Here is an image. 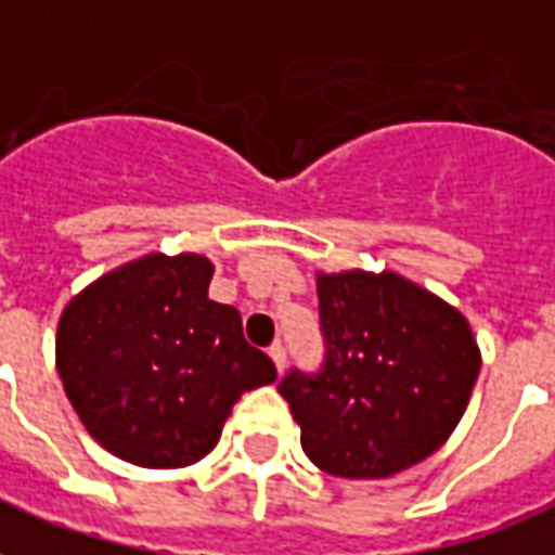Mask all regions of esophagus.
I'll use <instances>...</instances> for the list:
<instances>
[{
  "label": "esophagus",
  "mask_w": 555,
  "mask_h": 555,
  "mask_svg": "<svg viewBox=\"0 0 555 555\" xmlns=\"http://www.w3.org/2000/svg\"><path fill=\"white\" fill-rule=\"evenodd\" d=\"M270 358H273V363H276V370H279V372H285V366H287L285 346H282V344H273V346H270Z\"/></svg>",
  "instance_id": "1"
}]
</instances>
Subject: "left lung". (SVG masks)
I'll list each match as a JSON object with an SVG mask.
<instances>
[{
    "label": "left lung",
    "instance_id": "1",
    "mask_svg": "<svg viewBox=\"0 0 555 555\" xmlns=\"http://www.w3.org/2000/svg\"><path fill=\"white\" fill-rule=\"evenodd\" d=\"M325 363L279 392L308 460L334 477L380 480L422 463L460 425L477 372L472 325L396 270L317 273Z\"/></svg>",
    "mask_w": 555,
    "mask_h": 555
}]
</instances>
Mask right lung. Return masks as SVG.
<instances>
[{"mask_svg":"<svg viewBox=\"0 0 555 555\" xmlns=\"http://www.w3.org/2000/svg\"><path fill=\"white\" fill-rule=\"evenodd\" d=\"M201 253H147L109 270L63 308L54 361L90 437L142 468L209 454L241 392L276 380L241 314L209 299Z\"/></svg>","mask_w":555,"mask_h":555,"instance_id":"obj_1","label":"right lung"}]
</instances>
